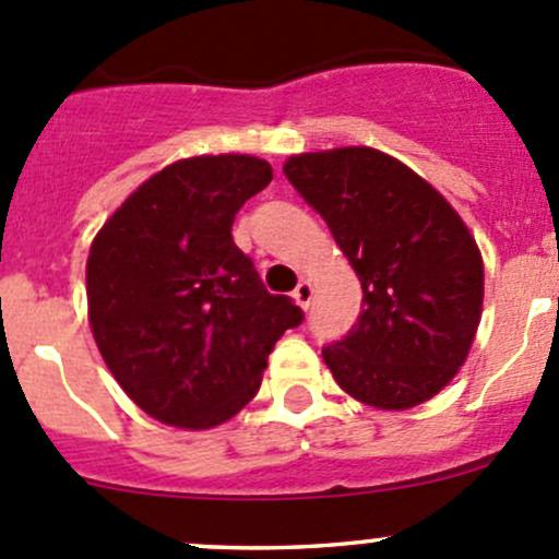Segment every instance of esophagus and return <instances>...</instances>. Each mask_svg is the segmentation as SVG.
<instances>
[{
    "label": "esophagus",
    "mask_w": 559,
    "mask_h": 559,
    "mask_svg": "<svg viewBox=\"0 0 559 559\" xmlns=\"http://www.w3.org/2000/svg\"><path fill=\"white\" fill-rule=\"evenodd\" d=\"M295 300H297V306L300 308H308L311 306V300H313V284L308 278H302L300 284H297V289H295Z\"/></svg>",
    "instance_id": "esophagus-1"
}]
</instances>
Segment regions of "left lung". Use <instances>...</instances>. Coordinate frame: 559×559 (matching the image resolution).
<instances>
[{
    "mask_svg": "<svg viewBox=\"0 0 559 559\" xmlns=\"http://www.w3.org/2000/svg\"><path fill=\"white\" fill-rule=\"evenodd\" d=\"M289 183L362 281V313L321 348L343 392L381 411L436 397L465 362L484 262L460 213L411 167L365 145L289 156Z\"/></svg>",
    "mask_w": 559,
    "mask_h": 559,
    "instance_id": "left-lung-1",
    "label": "left lung"
}]
</instances>
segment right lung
Segmentation results:
<instances>
[{
	"label": "right lung",
	"instance_id": "1",
	"mask_svg": "<svg viewBox=\"0 0 559 559\" xmlns=\"http://www.w3.org/2000/svg\"><path fill=\"white\" fill-rule=\"evenodd\" d=\"M273 180L246 154L180 159L151 175L94 238L88 321L112 379L148 416L186 430L233 419L275 341L306 316L270 295L235 246V213Z\"/></svg>",
	"mask_w": 559,
	"mask_h": 559
}]
</instances>
